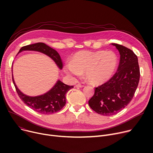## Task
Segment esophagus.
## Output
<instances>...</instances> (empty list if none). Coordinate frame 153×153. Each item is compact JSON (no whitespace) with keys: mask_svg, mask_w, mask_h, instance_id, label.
<instances>
[{"mask_svg":"<svg viewBox=\"0 0 153 153\" xmlns=\"http://www.w3.org/2000/svg\"><path fill=\"white\" fill-rule=\"evenodd\" d=\"M76 87H84V85H83L81 84L80 83H79V84L76 85Z\"/></svg>","mask_w":153,"mask_h":153,"instance_id":"esophagus-1","label":"esophagus"}]
</instances>
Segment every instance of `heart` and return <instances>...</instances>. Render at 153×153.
<instances>
[{
  "mask_svg": "<svg viewBox=\"0 0 153 153\" xmlns=\"http://www.w3.org/2000/svg\"><path fill=\"white\" fill-rule=\"evenodd\" d=\"M117 57L112 51H79L66 66L65 71L73 77L85 76L91 84H105L113 76L117 66Z\"/></svg>",
  "mask_w": 153,
  "mask_h": 153,
  "instance_id": "1",
  "label": "heart"
}]
</instances>
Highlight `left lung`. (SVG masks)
Masks as SVG:
<instances>
[{"mask_svg":"<svg viewBox=\"0 0 153 153\" xmlns=\"http://www.w3.org/2000/svg\"><path fill=\"white\" fill-rule=\"evenodd\" d=\"M120 54L117 72L108 82L96 87L89 100L91 108L97 114L110 116L126 107L133 99L140 81L138 57L128 48L111 43Z\"/></svg>","mask_w":153,"mask_h":153,"instance_id":"8db88e82","label":"left lung"}]
</instances>
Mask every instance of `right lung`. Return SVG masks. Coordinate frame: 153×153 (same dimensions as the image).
Wrapping results in <instances>:
<instances>
[{
  "label": "right lung",
  "instance_id": "right-lung-1",
  "mask_svg": "<svg viewBox=\"0 0 153 153\" xmlns=\"http://www.w3.org/2000/svg\"><path fill=\"white\" fill-rule=\"evenodd\" d=\"M24 51H34L45 54L51 58L59 69H62V64L59 53L53 48L44 43H37L23 46L17 55ZM12 80L16 91L20 99L26 105L33 110L42 114H51L59 111L66 105V94L73 85H68L64 84L59 79L47 92L37 96H29L23 94L16 85L12 74Z\"/></svg>",
  "mask_w": 153,
  "mask_h": 153
}]
</instances>
